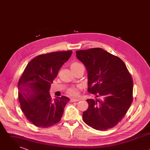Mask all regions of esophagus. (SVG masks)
I'll return each mask as SVG.
<instances>
[{"mask_svg": "<svg viewBox=\"0 0 150 150\" xmlns=\"http://www.w3.org/2000/svg\"><path fill=\"white\" fill-rule=\"evenodd\" d=\"M70 100H71V102H75V101H78L80 100H79V98H71Z\"/></svg>", "mask_w": 150, "mask_h": 150, "instance_id": "esophagus-1", "label": "esophagus"}]
</instances>
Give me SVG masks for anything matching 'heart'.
I'll return each instance as SVG.
<instances>
[{
    "mask_svg": "<svg viewBox=\"0 0 150 150\" xmlns=\"http://www.w3.org/2000/svg\"><path fill=\"white\" fill-rule=\"evenodd\" d=\"M81 66H83L81 63H79V62H73L72 63H71V69L72 71H74V70H75L76 69H77L78 68L81 67ZM67 93L70 95V96H76L77 94V91H76V88H69L68 91H67Z\"/></svg>",
    "mask_w": 150,
    "mask_h": 150,
    "instance_id": "b5f03b06",
    "label": "heart"
}]
</instances>
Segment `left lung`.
I'll return each mask as SVG.
<instances>
[{"label":"left lung","instance_id":"1","mask_svg":"<svg viewBox=\"0 0 150 150\" xmlns=\"http://www.w3.org/2000/svg\"><path fill=\"white\" fill-rule=\"evenodd\" d=\"M86 67L88 91L101 100L87 99L83 122L96 130L115 126L126 115L133 100V80L125 63L101 48L76 52Z\"/></svg>","mask_w":150,"mask_h":150}]
</instances>
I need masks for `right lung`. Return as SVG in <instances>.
Wrapping results in <instances>:
<instances>
[{
    "instance_id": "obj_1",
    "label": "right lung",
    "mask_w": 150,
    "mask_h": 150,
    "mask_svg": "<svg viewBox=\"0 0 150 150\" xmlns=\"http://www.w3.org/2000/svg\"><path fill=\"white\" fill-rule=\"evenodd\" d=\"M71 50L40 54L27 65L18 81L21 109L27 119L37 127L47 128L58 123L69 99H52L49 90L60 68L71 56Z\"/></svg>"
}]
</instances>
